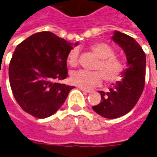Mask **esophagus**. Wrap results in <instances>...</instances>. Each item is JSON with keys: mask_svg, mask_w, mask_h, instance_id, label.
Returning a JSON list of instances; mask_svg holds the SVG:
<instances>
[{"mask_svg": "<svg viewBox=\"0 0 157 157\" xmlns=\"http://www.w3.org/2000/svg\"><path fill=\"white\" fill-rule=\"evenodd\" d=\"M79 88L82 90V91H83V92H86V93H90L91 91L90 90H88V89H86V88H83V87H79Z\"/></svg>", "mask_w": 157, "mask_h": 157, "instance_id": "34e87169", "label": "esophagus"}]
</instances>
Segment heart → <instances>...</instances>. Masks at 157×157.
<instances>
[{"mask_svg": "<svg viewBox=\"0 0 157 157\" xmlns=\"http://www.w3.org/2000/svg\"><path fill=\"white\" fill-rule=\"evenodd\" d=\"M98 57L94 71L78 70L70 74V82L83 88H90L101 84L102 77L107 83L116 82L123 77L125 65L123 60L115 56V51L110 44L105 42H98L90 46ZM79 52L76 48L71 49L67 55V63L74 68L78 64Z\"/></svg>", "mask_w": 157, "mask_h": 157, "instance_id": "heart-1", "label": "heart"}]
</instances>
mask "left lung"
<instances>
[{
  "label": "left lung",
  "mask_w": 157,
  "mask_h": 157,
  "mask_svg": "<svg viewBox=\"0 0 157 157\" xmlns=\"http://www.w3.org/2000/svg\"><path fill=\"white\" fill-rule=\"evenodd\" d=\"M113 41L124 50L127 58L121 82L113 84L109 92L100 91L101 102L93 106L94 111L106 119H116L128 113L136 105L145 83V53L132 37L116 31Z\"/></svg>",
  "instance_id": "8db88e82"
}]
</instances>
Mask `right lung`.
Returning <instances> with one entry per match:
<instances>
[{
    "label": "right lung",
    "instance_id": "obj_1",
    "mask_svg": "<svg viewBox=\"0 0 157 157\" xmlns=\"http://www.w3.org/2000/svg\"><path fill=\"white\" fill-rule=\"evenodd\" d=\"M71 44L51 32L33 34L19 44L9 63V82L16 101L38 119L54 114L74 87L56 82L68 76Z\"/></svg>",
    "mask_w": 157,
    "mask_h": 157
}]
</instances>
